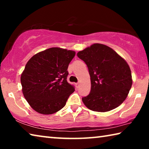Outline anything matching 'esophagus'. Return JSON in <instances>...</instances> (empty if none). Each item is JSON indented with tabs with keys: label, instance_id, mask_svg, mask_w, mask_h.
<instances>
[{
	"label": "esophagus",
	"instance_id": "obj_1",
	"mask_svg": "<svg viewBox=\"0 0 149 149\" xmlns=\"http://www.w3.org/2000/svg\"><path fill=\"white\" fill-rule=\"evenodd\" d=\"M79 82H77V83H76V84H75V86H76L77 87H79Z\"/></svg>",
	"mask_w": 149,
	"mask_h": 149
}]
</instances>
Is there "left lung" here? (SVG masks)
<instances>
[{"label":"left lung","mask_w":149,"mask_h":149,"mask_svg":"<svg viewBox=\"0 0 149 149\" xmlns=\"http://www.w3.org/2000/svg\"><path fill=\"white\" fill-rule=\"evenodd\" d=\"M91 77L90 93L82 98L95 112H108L122 104L132 85V72L125 60L107 45L95 43L79 51Z\"/></svg>","instance_id":"obj_1"}]
</instances>
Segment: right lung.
<instances>
[{
    "mask_svg": "<svg viewBox=\"0 0 149 149\" xmlns=\"http://www.w3.org/2000/svg\"><path fill=\"white\" fill-rule=\"evenodd\" d=\"M75 52L60 48H50L35 54L21 75L25 99L36 112L52 114L65 105L74 92L67 81L68 68Z\"/></svg>",
    "mask_w": 149,
    "mask_h": 149,
    "instance_id": "1",
    "label": "right lung"
}]
</instances>
